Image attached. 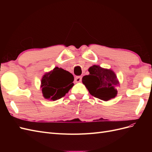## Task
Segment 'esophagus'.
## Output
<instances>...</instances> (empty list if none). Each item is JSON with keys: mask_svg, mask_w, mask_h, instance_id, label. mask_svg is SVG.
I'll return each instance as SVG.
<instances>
[{"mask_svg": "<svg viewBox=\"0 0 152 152\" xmlns=\"http://www.w3.org/2000/svg\"><path fill=\"white\" fill-rule=\"evenodd\" d=\"M82 81V77L77 76L75 77V82H80Z\"/></svg>", "mask_w": 152, "mask_h": 152, "instance_id": "1", "label": "esophagus"}]
</instances>
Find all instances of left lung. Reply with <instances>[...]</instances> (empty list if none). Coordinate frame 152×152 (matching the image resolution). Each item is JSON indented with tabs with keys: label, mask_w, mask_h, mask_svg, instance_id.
<instances>
[{
	"label": "left lung",
	"mask_w": 152,
	"mask_h": 152,
	"mask_svg": "<svg viewBox=\"0 0 152 152\" xmlns=\"http://www.w3.org/2000/svg\"><path fill=\"white\" fill-rule=\"evenodd\" d=\"M88 70L89 75L83 77L82 83L92 96L103 101L115 97L118 81L113 71L98 65H93Z\"/></svg>",
	"instance_id": "obj_1"
}]
</instances>
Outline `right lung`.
<instances>
[{
  "label": "right lung",
  "instance_id": "1",
  "mask_svg": "<svg viewBox=\"0 0 152 152\" xmlns=\"http://www.w3.org/2000/svg\"><path fill=\"white\" fill-rule=\"evenodd\" d=\"M74 77L71 73L56 67L45 73L41 81L44 97L55 101L61 98L73 87Z\"/></svg>",
  "mask_w": 152,
  "mask_h": 152
}]
</instances>
